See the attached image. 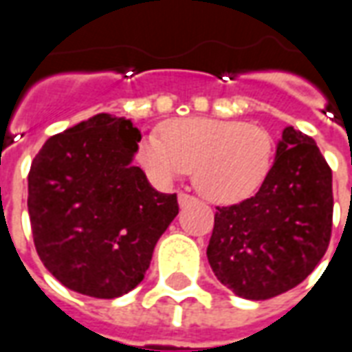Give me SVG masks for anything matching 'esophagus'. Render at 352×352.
<instances>
[{
  "label": "esophagus",
  "instance_id": "1",
  "mask_svg": "<svg viewBox=\"0 0 352 352\" xmlns=\"http://www.w3.org/2000/svg\"><path fill=\"white\" fill-rule=\"evenodd\" d=\"M194 196H190V194H184V192H181V194H179V206L181 207H184V206H188V204H192V201H194Z\"/></svg>",
  "mask_w": 352,
  "mask_h": 352
}]
</instances>
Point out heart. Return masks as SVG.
Returning <instances> with one entry per match:
<instances>
[{
  "label": "heart",
  "mask_w": 352,
  "mask_h": 352,
  "mask_svg": "<svg viewBox=\"0 0 352 352\" xmlns=\"http://www.w3.org/2000/svg\"><path fill=\"white\" fill-rule=\"evenodd\" d=\"M275 156L272 135L254 124L221 118H179L162 135L139 141L138 162L158 184L194 171V184L211 201H239L258 190Z\"/></svg>",
  "instance_id": "obj_1"
}]
</instances>
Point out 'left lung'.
I'll return each instance as SVG.
<instances>
[{"mask_svg":"<svg viewBox=\"0 0 352 352\" xmlns=\"http://www.w3.org/2000/svg\"><path fill=\"white\" fill-rule=\"evenodd\" d=\"M332 211V169L309 135L288 126L258 192L217 207L207 247L211 270L247 300L283 294L324 256Z\"/></svg>","mask_w":352,"mask_h":352,"instance_id":"1","label":"left lung"}]
</instances>
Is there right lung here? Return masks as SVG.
Instances as JSON below:
<instances>
[{"mask_svg":"<svg viewBox=\"0 0 352 352\" xmlns=\"http://www.w3.org/2000/svg\"><path fill=\"white\" fill-rule=\"evenodd\" d=\"M141 133L131 120L100 113L47 143L28 175L35 251L75 292L111 300L145 277L156 241L179 213L133 166Z\"/></svg>","mask_w":352,"mask_h":352,"instance_id":"right-lung-1","label":"right lung"}]
</instances>
